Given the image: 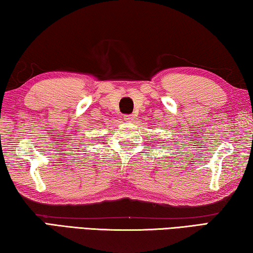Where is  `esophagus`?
I'll list each match as a JSON object with an SVG mask.
<instances>
[{"instance_id": "34e87169", "label": "esophagus", "mask_w": 253, "mask_h": 253, "mask_svg": "<svg viewBox=\"0 0 253 253\" xmlns=\"http://www.w3.org/2000/svg\"><path fill=\"white\" fill-rule=\"evenodd\" d=\"M123 119L126 120V121H132V120H133V115H132V114H126V115H123Z\"/></svg>"}]
</instances>
